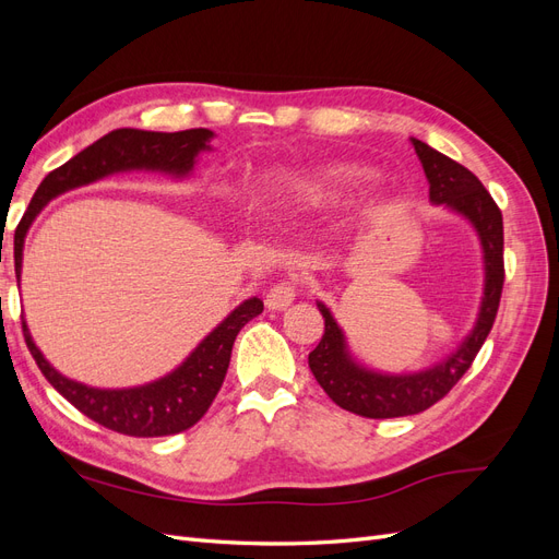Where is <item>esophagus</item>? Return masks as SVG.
Here are the masks:
<instances>
[{
	"mask_svg": "<svg viewBox=\"0 0 559 559\" xmlns=\"http://www.w3.org/2000/svg\"><path fill=\"white\" fill-rule=\"evenodd\" d=\"M296 292H298L296 284L289 280H282V282L273 284L265 296L267 310H286L296 300Z\"/></svg>",
	"mask_w": 559,
	"mask_h": 559,
	"instance_id": "34e87169",
	"label": "esophagus"
}]
</instances>
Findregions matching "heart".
Returning a JSON list of instances; mask_svg holds the SVG:
<instances>
[{"instance_id": "b5f03b06", "label": "heart", "mask_w": 559, "mask_h": 559, "mask_svg": "<svg viewBox=\"0 0 559 559\" xmlns=\"http://www.w3.org/2000/svg\"><path fill=\"white\" fill-rule=\"evenodd\" d=\"M349 170H324L317 175H277L263 183L253 202L263 210H286L310 205L333 181H343Z\"/></svg>"}]
</instances>
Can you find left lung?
<instances>
[{
    "instance_id": "left-lung-1",
    "label": "left lung",
    "mask_w": 559,
    "mask_h": 559,
    "mask_svg": "<svg viewBox=\"0 0 559 559\" xmlns=\"http://www.w3.org/2000/svg\"><path fill=\"white\" fill-rule=\"evenodd\" d=\"M413 146L429 179V200L466 216L478 233L485 259V292L476 326L466 335L460 349L438 366L408 376L376 373V370L354 364L345 335L335 324L331 310L324 302H317L321 317H324V335L308 357L312 376L333 403L370 419L417 415L441 401L462 380L480 352L485 337L492 331L503 289V218L497 202L487 193L480 179L464 165L438 154L436 148L415 138Z\"/></svg>"
}]
</instances>
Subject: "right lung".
<instances>
[{"mask_svg":"<svg viewBox=\"0 0 559 559\" xmlns=\"http://www.w3.org/2000/svg\"><path fill=\"white\" fill-rule=\"evenodd\" d=\"M212 138L214 132L207 128H193L181 132L118 128L88 148H83L72 160L56 167L39 183L19 228H15V277L21 280L27 228L48 200H53L64 191H72L76 186H86L121 170H160L175 177H186L193 170L200 151L210 148ZM261 312L263 300H245L170 376L132 389H95L64 378L44 359V354L39 352L35 341H32L25 321L23 335L44 378L76 411L111 431L134 438H156L191 429L207 413L218 389L224 384L235 337H238L247 321L259 317Z\"/></svg>","mask_w":559,"mask_h":559,"instance_id":"1","label":"right lung"}]
</instances>
